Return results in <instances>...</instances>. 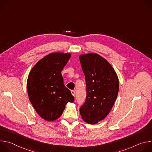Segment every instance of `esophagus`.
Instances as JSON below:
<instances>
[{
    "instance_id": "obj_1",
    "label": "esophagus",
    "mask_w": 152,
    "mask_h": 152,
    "mask_svg": "<svg viewBox=\"0 0 152 152\" xmlns=\"http://www.w3.org/2000/svg\"><path fill=\"white\" fill-rule=\"evenodd\" d=\"M71 93H72V94L74 97H75V96H76L75 91H73V90H72V91H71Z\"/></svg>"
}]
</instances>
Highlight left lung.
<instances>
[{
	"instance_id": "1",
	"label": "left lung",
	"mask_w": 152,
	"mask_h": 152,
	"mask_svg": "<svg viewBox=\"0 0 152 152\" xmlns=\"http://www.w3.org/2000/svg\"><path fill=\"white\" fill-rule=\"evenodd\" d=\"M79 60L86 85V99L80 114L86 123L94 124L112 110L118 93L119 80L111 64L99 54H82Z\"/></svg>"
}]
</instances>
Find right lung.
<instances>
[{"mask_svg":"<svg viewBox=\"0 0 152 152\" xmlns=\"http://www.w3.org/2000/svg\"><path fill=\"white\" fill-rule=\"evenodd\" d=\"M70 53H51L39 59L27 80L28 94L37 114L48 121L60 117L69 102H74L70 91L64 85L61 71Z\"/></svg>","mask_w":152,"mask_h":152,"instance_id":"add662e5","label":"right lung"}]
</instances>
